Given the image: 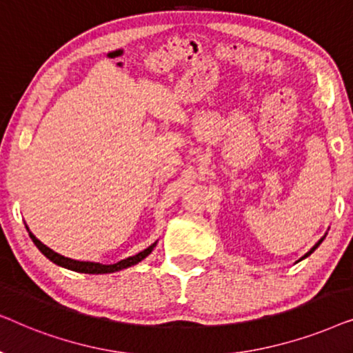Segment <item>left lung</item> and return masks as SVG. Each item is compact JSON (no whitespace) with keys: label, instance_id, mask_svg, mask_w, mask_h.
Instances as JSON below:
<instances>
[{"label":"left lung","instance_id":"left-lung-1","mask_svg":"<svg viewBox=\"0 0 353 353\" xmlns=\"http://www.w3.org/2000/svg\"><path fill=\"white\" fill-rule=\"evenodd\" d=\"M325 238H326V234H325V236H323V238H321V239H320V241H318V243H316V244H315V245H313V248H312V249H310V250H308V252H307V254H305V255H303V257H302V259H301V260H303V259H307V257H308V255H310V254H312V252H313V250H315V249H316V248H318V245H320V244H321V243H323V239H325ZM301 260H297V262H301Z\"/></svg>","mask_w":353,"mask_h":353}]
</instances>
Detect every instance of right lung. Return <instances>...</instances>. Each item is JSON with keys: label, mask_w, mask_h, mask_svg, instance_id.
Returning a JSON list of instances; mask_svg holds the SVG:
<instances>
[{"label": "right lung", "mask_w": 353, "mask_h": 353, "mask_svg": "<svg viewBox=\"0 0 353 353\" xmlns=\"http://www.w3.org/2000/svg\"><path fill=\"white\" fill-rule=\"evenodd\" d=\"M27 231H28V236H30V239L33 241V244L37 245L38 250L45 255L46 259H50L52 263L59 265L62 268H67V270H72V272H77V273H88V274H104V273H115V272H120V270L123 268H128V267H133V265H137L141 262L148 257L149 254L152 252L154 248L157 245V241L156 243H152L149 248H146L141 252H138L137 255H133V257H128V259H123L120 260L117 263H110V265H104V263H98V262H80V260H74V259H69V257H64V255L54 252V250L48 248L41 243L40 239H37V236L32 233L30 230H28V226H26Z\"/></svg>", "instance_id": "right-lung-1"}]
</instances>
